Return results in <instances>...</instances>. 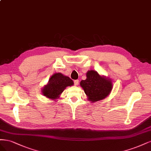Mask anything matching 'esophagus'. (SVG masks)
<instances>
[{"mask_svg": "<svg viewBox=\"0 0 151 151\" xmlns=\"http://www.w3.org/2000/svg\"><path fill=\"white\" fill-rule=\"evenodd\" d=\"M78 83H79V80H76L74 81V84L75 86H77L78 85Z\"/></svg>", "mask_w": 151, "mask_h": 151, "instance_id": "34e87169", "label": "esophagus"}]
</instances>
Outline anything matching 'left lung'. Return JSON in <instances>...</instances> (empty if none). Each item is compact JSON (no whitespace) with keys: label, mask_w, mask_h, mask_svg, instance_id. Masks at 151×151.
Listing matches in <instances>:
<instances>
[{"label":"left lung","mask_w":151,"mask_h":151,"mask_svg":"<svg viewBox=\"0 0 151 151\" xmlns=\"http://www.w3.org/2000/svg\"><path fill=\"white\" fill-rule=\"evenodd\" d=\"M86 78L81 80L80 86L83 89L87 99L91 102L99 101L107 97L113 88L112 81L94 70L86 73Z\"/></svg>","instance_id":"8db88e82"}]
</instances>
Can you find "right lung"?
Instances as JSON below:
<instances>
[{
	"instance_id": "add662e5",
	"label": "right lung",
	"mask_w": 151,
	"mask_h": 151,
	"mask_svg": "<svg viewBox=\"0 0 151 151\" xmlns=\"http://www.w3.org/2000/svg\"><path fill=\"white\" fill-rule=\"evenodd\" d=\"M74 85V82L68 76L61 73H56L49 79L47 83L41 89L42 94L46 98L56 100L60 99L61 94L67 86Z\"/></svg>"
}]
</instances>
